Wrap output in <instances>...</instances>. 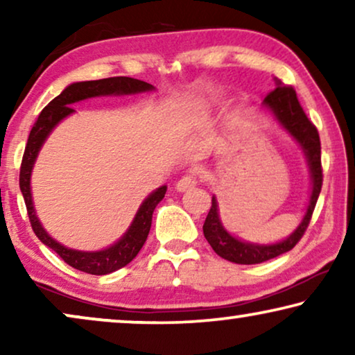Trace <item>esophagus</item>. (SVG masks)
<instances>
[{
  "instance_id": "1",
  "label": "esophagus",
  "mask_w": 355,
  "mask_h": 355,
  "mask_svg": "<svg viewBox=\"0 0 355 355\" xmlns=\"http://www.w3.org/2000/svg\"><path fill=\"white\" fill-rule=\"evenodd\" d=\"M193 186H197L196 174H184V176L178 181L176 189L179 192H184V191H187V189H192Z\"/></svg>"
}]
</instances>
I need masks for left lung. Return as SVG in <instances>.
Wrapping results in <instances>:
<instances>
[{
    "label": "left lung",
    "mask_w": 355,
    "mask_h": 355,
    "mask_svg": "<svg viewBox=\"0 0 355 355\" xmlns=\"http://www.w3.org/2000/svg\"><path fill=\"white\" fill-rule=\"evenodd\" d=\"M263 105L276 116L279 124L283 125V128L297 140L300 147H302L309 162L310 174H312V196H310L307 213H305L304 220L299 225L297 230H295L288 239L271 245L250 244V242L239 241L236 239L234 236H231L221 225L220 215H218L216 198L213 197L211 208L210 211H208L205 223H203V234H205L208 244L211 245V249L215 250L218 255L223 257L225 260L232 261V263L239 265L261 263V261L271 260L275 259V257L286 254V252L293 249V247L302 239L304 232L307 231L323 184L322 145H320L318 130L312 124V121L307 118L302 106H300L294 87L284 85L283 82L278 80L276 82V89L271 90L270 94L265 96Z\"/></svg>",
    "instance_id": "left-lung-1"
}]
</instances>
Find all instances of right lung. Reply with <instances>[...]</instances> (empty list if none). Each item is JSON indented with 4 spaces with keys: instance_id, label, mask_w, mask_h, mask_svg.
Here are the masks:
<instances>
[{
    "instance_id": "add662e5",
    "label": "right lung",
    "mask_w": 355,
    "mask_h": 355,
    "mask_svg": "<svg viewBox=\"0 0 355 355\" xmlns=\"http://www.w3.org/2000/svg\"><path fill=\"white\" fill-rule=\"evenodd\" d=\"M153 90V85L147 84V82L132 79V77H108V79L100 80H87V82H76L66 87L55 100H51L33 124V128L28 134V140L24 150V157L21 163V173H19V186H21V192L24 196V202L27 207V215L31 220L32 230L35 236L40 239L46 247L55 250L67 265L72 268L84 271V273L90 275H108L113 271L123 268L128 263H130L137 254L142 249L147 236L150 232V226H152V216L155 207L162 202V198L166 193V186L157 189V191L150 193L145 198L142 205H140L137 215H135L132 225L128 230V232L121 237V239L113 244L108 249L100 252H80L72 250L67 247L61 245L60 242L51 239L43 230V226L38 221L35 208L32 203V193H31V174L33 163H35L37 155L40 152L43 142H45L48 135L53 130V128L64 119L66 116L74 113L71 108L72 103L76 101L92 98V96H101V95H128V94H140V92Z\"/></svg>"
}]
</instances>
